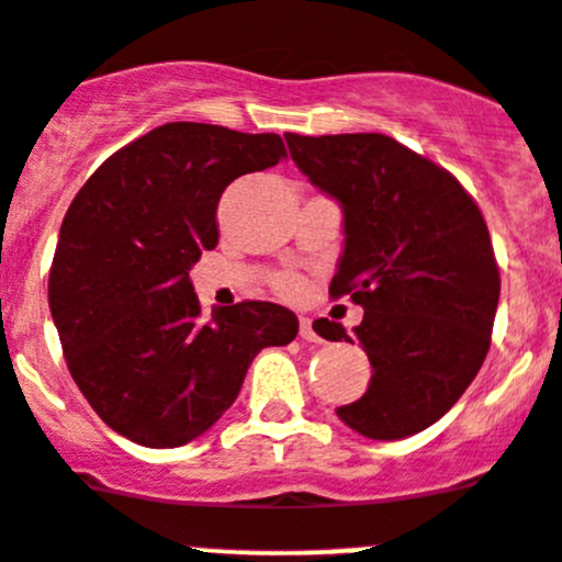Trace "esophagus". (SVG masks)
I'll return each mask as SVG.
<instances>
[{"label": "esophagus", "instance_id": "obj_1", "mask_svg": "<svg viewBox=\"0 0 562 562\" xmlns=\"http://www.w3.org/2000/svg\"><path fill=\"white\" fill-rule=\"evenodd\" d=\"M299 335H302L305 340H322L316 335V329H313V318H307V316L299 318Z\"/></svg>", "mask_w": 562, "mask_h": 562}]
</instances>
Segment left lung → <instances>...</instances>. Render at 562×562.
<instances>
[{"label": "left lung", "instance_id": "1", "mask_svg": "<svg viewBox=\"0 0 562 562\" xmlns=\"http://www.w3.org/2000/svg\"><path fill=\"white\" fill-rule=\"evenodd\" d=\"M296 169L340 204L344 251L329 293H352L363 322L313 324L360 340L369 391L338 418L371 440L422 432L452 411L491 346L499 269L485 218L458 180L380 133L285 135Z\"/></svg>", "mask_w": 562, "mask_h": 562}]
</instances>
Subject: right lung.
Instances as JSON below:
<instances>
[{
    "label": "right lung",
    "mask_w": 562,
    "mask_h": 562,
    "mask_svg": "<svg viewBox=\"0 0 562 562\" xmlns=\"http://www.w3.org/2000/svg\"><path fill=\"white\" fill-rule=\"evenodd\" d=\"M285 155L274 133L175 122L115 151L80 188L57 238L49 311L77 387L113 432L186 447L238 396L266 346L296 338L271 302L213 307L191 269L218 244L224 188Z\"/></svg>",
    "instance_id": "1"
}]
</instances>
